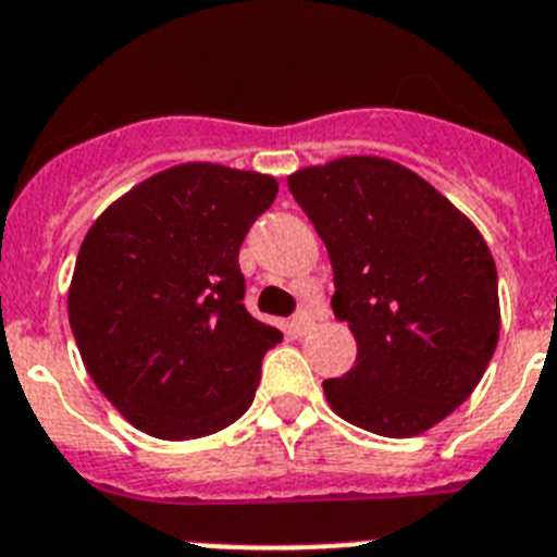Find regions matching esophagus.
Returning a JSON list of instances; mask_svg holds the SVG:
<instances>
[{
    "label": "esophagus",
    "mask_w": 557,
    "mask_h": 557,
    "mask_svg": "<svg viewBox=\"0 0 557 557\" xmlns=\"http://www.w3.org/2000/svg\"><path fill=\"white\" fill-rule=\"evenodd\" d=\"M293 329H295V334H300L304 336L306 331H312L314 329V318H312V312H298L293 318Z\"/></svg>",
    "instance_id": "34e87169"
}]
</instances>
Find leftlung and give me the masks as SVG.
<instances>
[{
	"mask_svg": "<svg viewBox=\"0 0 557 557\" xmlns=\"http://www.w3.org/2000/svg\"><path fill=\"white\" fill-rule=\"evenodd\" d=\"M329 248L334 318L356 364L323 381L350 425L420 436L481 384L499 339L497 268L486 239L425 178L384 157H339L287 176Z\"/></svg>",
	"mask_w": 557,
	"mask_h": 557,
	"instance_id": "left-lung-1",
	"label": "left lung"
}]
</instances>
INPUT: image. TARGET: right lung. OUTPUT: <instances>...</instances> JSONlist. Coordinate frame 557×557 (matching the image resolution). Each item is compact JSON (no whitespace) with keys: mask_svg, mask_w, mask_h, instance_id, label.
I'll return each mask as SVG.
<instances>
[{"mask_svg":"<svg viewBox=\"0 0 557 557\" xmlns=\"http://www.w3.org/2000/svg\"><path fill=\"white\" fill-rule=\"evenodd\" d=\"M268 173L182 162L112 201L79 245L69 323L85 370L137 431L185 442L248 411L282 331L245 312L239 245Z\"/></svg>","mask_w":557,"mask_h":557,"instance_id":"1","label":"right lung"}]
</instances>
